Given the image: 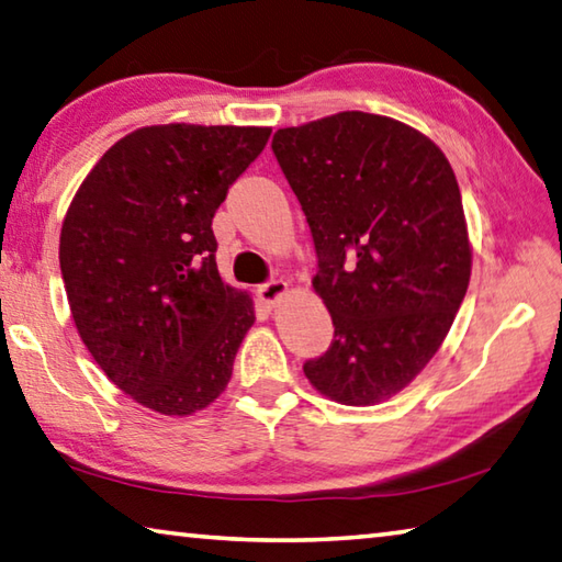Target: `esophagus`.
<instances>
[{
  "label": "esophagus",
  "mask_w": 562,
  "mask_h": 562,
  "mask_svg": "<svg viewBox=\"0 0 562 562\" xmlns=\"http://www.w3.org/2000/svg\"><path fill=\"white\" fill-rule=\"evenodd\" d=\"M288 282L284 280H270V282H265V284H260V300L265 302V304H270V307H274V304H278L284 294H288Z\"/></svg>",
  "instance_id": "esophagus-1"
}]
</instances>
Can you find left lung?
Segmentation results:
<instances>
[{"instance_id": "8db88e82", "label": "left lung", "mask_w": 562, "mask_h": 562, "mask_svg": "<svg viewBox=\"0 0 562 562\" xmlns=\"http://www.w3.org/2000/svg\"><path fill=\"white\" fill-rule=\"evenodd\" d=\"M272 151L307 216L312 288L334 322L304 375L341 405L383 403L430 363L469 288L454 171L420 130L361 110L282 127Z\"/></svg>"}]
</instances>
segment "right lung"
Returning <instances> with one entry per match:
<instances>
[{"label": "right lung", "mask_w": 562, "mask_h": 562, "mask_svg": "<svg viewBox=\"0 0 562 562\" xmlns=\"http://www.w3.org/2000/svg\"><path fill=\"white\" fill-rule=\"evenodd\" d=\"M270 132L139 127L98 159L66 211L58 260L80 339L159 415L216 401L255 324L250 294L221 278L211 221Z\"/></svg>", "instance_id": "right-lung-1"}]
</instances>
